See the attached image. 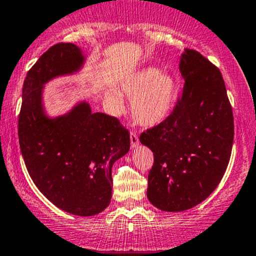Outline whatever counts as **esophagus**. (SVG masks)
Segmentation results:
<instances>
[{
  "label": "esophagus",
  "instance_id": "34e87169",
  "mask_svg": "<svg viewBox=\"0 0 256 256\" xmlns=\"http://www.w3.org/2000/svg\"><path fill=\"white\" fill-rule=\"evenodd\" d=\"M130 144H131V147H132V148H136L137 146H138V136L136 135L135 132H131L130 134Z\"/></svg>",
  "mask_w": 256,
  "mask_h": 256
}]
</instances>
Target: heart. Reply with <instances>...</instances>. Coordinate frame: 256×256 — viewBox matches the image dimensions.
<instances>
[{
    "label": "heart",
    "mask_w": 256,
    "mask_h": 256,
    "mask_svg": "<svg viewBox=\"0 0 256 256\" xmlns=\"http://www.w3.org/2000/svg\"><path fill=\"white\" fill-rule=\"evenodd\" d=\"M176 90V80L156 67H144L121 83V94L131 99L134 120L144 128H154L170 115ZM106 99L112 112H122V98L116 90H108Z\"/></svg>",
    "instance_id": "heart-1"
}]
</instances>
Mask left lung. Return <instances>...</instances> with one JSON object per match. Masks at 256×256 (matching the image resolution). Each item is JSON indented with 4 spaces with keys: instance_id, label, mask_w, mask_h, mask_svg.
Here are the masks:
<instances>
[{
    "instance_id": "obj_1",
    "label": "left lung",
    "mask_w": 256,
    "mask_h": 256,
    "mask_svg": "<svg viewBox=\"0 0 256 256\" xmlns=\"http://www.w3.org/2000/svg\"><path fill=\"white\" fill-rule=\"evenodd\" d=\"M179 70L185 83L173 112L140 136L154 156L147 198L166 212L192 208L211 195L230 163L234 136L220 70L190 49L180 56Z\"/></svg>"
}]
</instances>
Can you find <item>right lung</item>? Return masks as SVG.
<instances>
[{"label":"right lung","mask_w":256,"mask_h":256,"mask_svg":"<svg viewBox=\"0 0 256 256\" xmlns=\"http://www.w3.org/2000/svg\"><path fill=\"white\" fill-rule=\"evenodd\" d=\"M77 45L60 42L42 54L26 74L18 120L20 152L40 192L76 216H94L112 198V164L130 150V134L116 118L93 112L80 100L66 114L49 116L44 87L51 80L82 70Z\"/></svg>","instance_id":"1"}]
</instances>
